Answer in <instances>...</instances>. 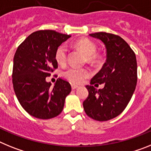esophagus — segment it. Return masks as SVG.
<instances>
[{"mask_svg":"<svg viewBox=\"0 0 151 151\" xmlns=\"http://www.w3.org/2000/svg\"><path fill=\"white\" fill-rule=\"evenodd\" d=\"M78 88V85H72V89H73V90H74V89H76V88Z\"/></svg>","mask_w":151,"mask_h":151,"instance_id":"34e87169","label":"esophagus"}]
</instances>
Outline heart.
<instances>
[{
  "label": "heart",
  "instance_id": "1",
  "mask_svg": "<svg viewBox=\"0 0 151 151\" xmlns=\"http://www.w3.org/2000/svg\"><path fill=\"white\" fill-rule=\"evenodd\" d=\"M75 47L82 50L87 55V60L90 63H96L99 60L97 54V46L88 38H82L75 43ZM68 48L66 45H60L55 51V60L59 65L63 66L67 61ZM63 76L73 84H81L91 76V72L86 68L70 67L63 72Z\"/></svg>",
  "mask_w": 151,
  "mask_h": 151
}]
</instances>
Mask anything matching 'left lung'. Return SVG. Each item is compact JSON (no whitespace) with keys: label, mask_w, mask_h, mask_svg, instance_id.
<instances>
[{"label":"left lung","mask_w":151,"mask_h":151,"mask_svg":"<svg viewBox=\"0 0 151 151\" xmlns=\"http://www.w3.org/2000/svg\"><path fill=\"white\" fill-rule=\"evenodd\" d=\"M105 45L106 60L102 69L86 85L88 96L83 102L85 112L97 121H107L119 116L132 97L137 84V61L134 52L120 36L106 32L89 35ZM101 83L104 89L93 86Z\"/></svg>","instance_id":"8db88e82"}]
</instances>
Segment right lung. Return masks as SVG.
I'll return each instance as SVG.
<instances>
[{"label": "right lung", "instance_id": "right-lung-1", "mask_svg": "<svg viewBox=\"0 0 151 151\" xmlns=\"http://www.w3.org/2000/svg\"><path fill=\"white\" fill-rule=\"evenodd\" d=\"M70 37L54 30L37 31L28 36L16 51L13 88L21 106L32 116L48 119L59 115L63 109L71 85L59 78L51 87L46 77L58 67L57 48Z\"/></svg>", "mask_w": 151, "mask_h": 151}]
</instances>
